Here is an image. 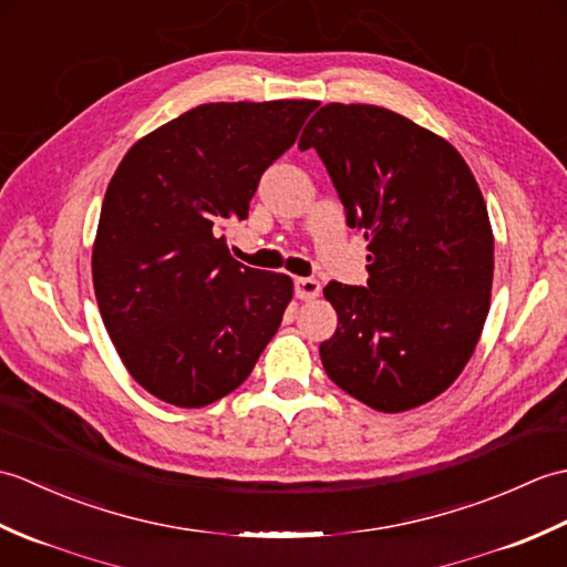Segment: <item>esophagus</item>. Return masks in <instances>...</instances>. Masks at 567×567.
I'll return each mask as SVG.
<instances>
[{"instance_id":"34e87169","label":"esophagus","mask_w":567,"mask_h":567,"mask_svg":"<svg viewBox=\"0 0 567 567\" xmlns=\"http://www.w3.org/2000/svg\"><path fill=\"white\" fill-rule=\"evenodd\" d=\"M321 292V282L315 280V277H297L295 280V295L299 299H305V302H309V299H317Z\"/></svg>"}]
</instances>
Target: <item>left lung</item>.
<instances>
[{
	"mask_svg": "<svg viewBox=\"0 0 567 567\" xmlns=\"http://www.w3.org/2000/svg\"><path fill=\"white\" fill-rule=\"evenodd\" d=\"M315 148L368 240V285L323 287L339 327L327 375L378 412L431 402L461 375L489 311L495 238L473 173L449 141L372 104H327Z\"/></svg>",
	"mask_w": 567,
	"mask_h": 567,
	"instance_id": "1",
	"label": "left lung"
}]
</instances>
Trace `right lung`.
I'll use <instances>...</instances> for the list:
<instances>
[{
    "label": "right lung",
    "mask_w": 567,
    "mask_h": 567,
    "mask_svg": "<svg viewBox=\"0 0 567 567\" xmlns=\"http://www.w3.org/2000/svg\"><path fill=\"white\" fill-rule=\"evenodd\" d=\"M309 100L216 102L131 146L106 187L92 250L94 295L118 358L143 390L207 406L256 368L292 280L228 256L260 175L297 141Z\"/></svg>",
    "instance_id": "add662e5"
}]
</instances>
